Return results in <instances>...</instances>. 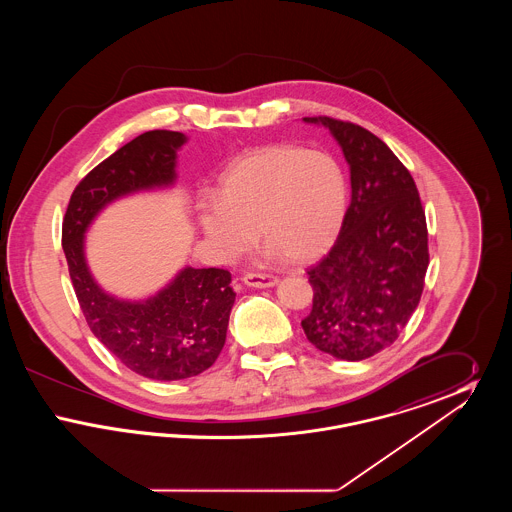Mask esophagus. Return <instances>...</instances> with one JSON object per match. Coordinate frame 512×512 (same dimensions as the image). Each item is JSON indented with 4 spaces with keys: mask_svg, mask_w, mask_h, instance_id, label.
<instances>
[{
    "mask_svg": "<svg viewBox=\"0 0 512 512\" xmlns=\"http://www.w3.org/2000/svg\"><path fill=\"white\" fill-rule=\"evenodd\" d=\"M242 282H244L245 286H249V288H272V286L278 284V278L270 276V274H255V272H251V274H245Z\"/></svg>",
    "mask_w": 512,
    "mask_h": 512,
    "instance_id": "obj_1",
    "label": "esophagus"
}]
</instances>
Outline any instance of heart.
Segmentation results:
<instances>
[{
  "instance_id": "obj_1",
  "label": "heart",
  "mask_w": 512,
  "mask_h": 512,
  "mask_svg": "<svg viewBox=\"0 0 512 512\" xmlns=\"http://www.w3.org/2000/svg\"><path fill=\"white\" fill-rule=\"evenodd\" d=\"M347 205V176L332 155L270 144L224 169L217 201L197 207V224L224 259L247 251L257 232L270 257L309 265L336 244Z\"/></svg>"
}]
</instances>
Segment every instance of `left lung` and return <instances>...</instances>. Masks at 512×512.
<instances>
[{"mask_svg": "<svg viewBox=\"0 0 512 512\" xmlns=\"http://www.w3.org/2000/svg\"><path fill=\"white\" fill-rule=\"evenodd\" d=\"M330 130L351 172V203L330 253L309 270L307 340L341 361H363L399 338L418 307L430 263L426 215L411 172L363 126L305 117Z\"/></svg>", "mask_w": 512, "mask_h": 512, "instance_id": "8db88e82", "label": "left lung"}]
</instances>
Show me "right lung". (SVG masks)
<instances>
[{"instance_id":"obj_1","label":"right lung","mask_w":512,"mask_h":512,"mask_svg":"<svg viewBox=\"0 0 512 512\" xmlns=\"http://www.w3.org/2000/svg\"><path fill=\"white\" fill-rule=\"evenodd\" d=\"M186 142L171 130L140 134L76 186L63 220V251L90 330L122 365L159 382L192 378L217 361L236 299L232 276L224 268L184 267L144 299L117 297L88 267L86 232L122 197L172 188Z\"/></svg>"}]
</instances>
